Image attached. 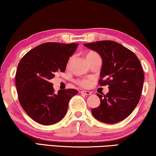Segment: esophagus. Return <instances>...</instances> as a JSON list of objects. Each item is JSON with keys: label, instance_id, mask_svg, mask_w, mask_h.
<instances>
[{"label": "esophagus", "instance_id": "esophagus-1", "mask_svg": "<svg viewBox=\"0 0 156 156\" xmlns=\"http://www.w3.org/2000/svg\"><path fill=\"white\" fill-rule=\"evenodd\" d=\"M81 94H83V95H87V96H89V95H91V93L90 91H84V90H83V91H82L80 92Z\"/></svg>", "mask_w": 156, "mask_h": 156}]
</instances>
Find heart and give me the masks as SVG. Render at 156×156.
<instances>
[{
	"instance_id": "heart-1",
	"label": "heart",
	"mask_w": 156,
	"mask_h": 156,
	"mask_svg": "<svg viewBox=\"0 0 156 156\" xmlns=\"http://www.w3.org/2000/svg\"><path fill=\"white\" fill-rule=\"evenodd\" d=\"M94 55H97V53H95V52H91V53H89L87 55V58L91 57V56ZM78 83H79V84H80V86H82V87H88L90 84H91V80H82L79 81Z\"/></svg>"
}]
</instances>
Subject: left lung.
I'll list each match as a JSON object with an SVG mask.
<instances>
[{"label": "left lung", "instance_id": "1", "mask_svg": "<svg viewBox=\"0 0 156 156\" xmlns=\"http://www.w3.org/2000/svg\"><path fill=\"white\" fill-rule=\"evenodd\" d=\"M83 46L102 58L101 86L108 85L106 95L97 94L101 101L91 113L98 120L115 124L129 115L138 104L143 88L144 71L136 55L119 43L98 41Z\"/></svg>", "mask_w": 156, "mask_h": 156}]
</instances>
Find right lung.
Returning <instances> with one entry per match:
<instances>
[{
  "mask_svg": "<svg viewBox=\"0 0 156 156\" xmlns=\"http://www.w3.org/2000/svg\"><path fill=\"white\" fill-rule=\"evenodd\" d=\"M78 44L45 43L29 51L19 62L15 76L18 99L22 108L33 120L44 125L58 122L66 114L76 89L54 93L50 82L58 72L64 73Z\"/></svg>",
  "mask_w": 156,
  "mask_h": 156,
  "instance_id": "right-lung-1",
  "label": "right lung"
}]
</instances>
